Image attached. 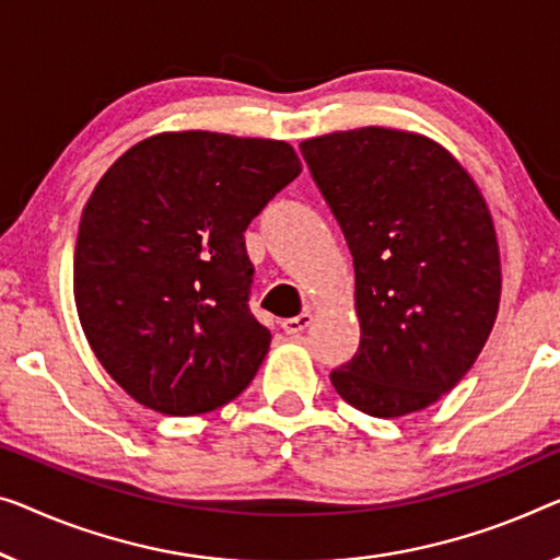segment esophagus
<instances>
[{"label":"esophagus","instance_id":"esophagus-1","mask_svg":"<svg viewBox=\"0 0 560 560\" xmlns=\"http://www.w3.org/2000/svg\"><path fill=\"white\" fill-rule=\"evenodd\" d=\"M314 322V314L312 312H302L299 316H291V319H283V331L287 334H302L308 324Z\"/></svg>","mask_w":560,"mask_h":560}]
</instances>
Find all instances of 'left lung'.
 <instances>
[{"mask_svg":"<svg viewBox=\"0 0 560 560\" xmlns=\"http://www.w3.org/2000/svg\"><path fill=\"white\" fill-rule=\"evenodd\" d=\"M354 256L360 352L331 372L372 417L435 405L493 331L503 273L490 208L460 163L412 130L366 125L302 140Z\"/></svg>","mask_w":560,"mask_h":560,"instance_id":"1","label":"left lung"}]
</instances>
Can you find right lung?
Wrapping results in <instances>:
<instances>
[{
    "mask_svg": "<svg viewBox=\"0 0 560 560\" xmlns=\"http://www.w3.org/2000/svg\"><path fill=\"white\" fill-rule=\"evenodd\" d=\"M302 173L283 140L158 132L97 180L74 246V304L97 362L171 417L231 402L271 334L248 312L244 231Z\"/></svg>",
    "mask_w": 560,
    "mask_h": 560,
    "instance_id": "1",
    "label": "right lung"
}]
</instances>
